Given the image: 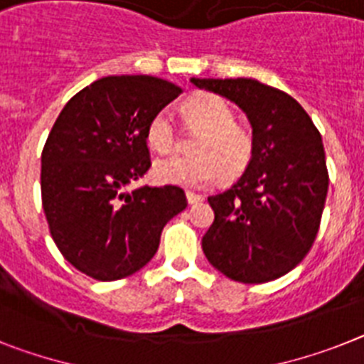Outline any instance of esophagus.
Here are the masks:
<instances>
[{
  "mask_svg": "<svg viewBox=\"0 0 364 364\" xmlns=\"http://www.w3.org/2000/svg\"><path fill=\"white\" fill-rule=\"evenodd\" d=\"M203 200V196L201 194H198V192H192V191H187V201L188 203H198V201Z\"/></svg>",
  "mask_w": 364,
  "mask_h": 364,
  "instance_id": "1",
  "label": "esophagus"
}]
</instances>
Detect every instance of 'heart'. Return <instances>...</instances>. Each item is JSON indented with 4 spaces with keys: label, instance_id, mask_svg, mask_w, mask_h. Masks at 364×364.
<instances>
[{
    "label": "heart",
    "instance_id": "1",
    "mask_svg": "<svg viewBox=\"0 0 364 364\" xmlns=\"http://www.w3.org/2000/svg\"><path fill=\"white\" fill-rule=\"evenodd\" d=\"M185 116L200 136L192 157L172 155L155 161L154 177L164 185L200 188L220 177H237L250 166L255 151L252 131L237 124L233 107L216 94H200L185 105ZM146 142L157 154L176 148L177 129L170 109H161L146 125Z\"/></svg>",
    "mask_w": 364,
    "mask_h": 364
}]
</instances>
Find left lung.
Instances as JSON below:
<instances>
[{"mask_svg": "<svg viewBox=\"0 0 364 364\" xmlns=\"http://www.w3.org/2000/svg\"><path fill=\"white\" fill-rule=\"evenodd\" d=\"M248 114L255 151L228 191L209 196L215 222L201 240L216 270L240 283H267L313 248L329 173L320 131L304 107L255 79H192Z\"/></svg>", "mask_w": 364, "mask_h": 364, "instance_id": "8db88e82", "label": "left lung"}]
</instances>
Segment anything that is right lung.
Segmentation results:
<instances>
[{
  "instance_id": "add662e5",
  "label": "right lung",
  "mask_w": 364,
  "mask_h": 364,
  "mask_svg": "<svg viewBox=\"0 0 364 364\" xmlns=\"http://www.w3.org/2000/svg\"><path fill=\"white\" fill-rule=\"evenodd\" d=\"M181 88L151 75H111L70 100L42 149V207L63 257L97 281L148 264L163 228L187 207L176 185L127 192L151 166L146 125Z\"/></svg>"
}]
</instances>
